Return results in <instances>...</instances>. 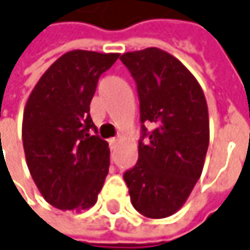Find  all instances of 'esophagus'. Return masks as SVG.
I'll list each match as a JSON object with an SVG mask.
<instances>
[{"instance_id":"1","label":"esophagus","mask_w":250,"mask_h":250,"mask_svg":"<svg viewBox=\"0 0 250 250\" xmlns=\"http://www.w3.org/2000/svg\"><path fill=\"white\" fill-rule=\"evenodd\" d=\"M118 141H119L118 138H111V139H109V145H111L112 149H115V147H116V145H118Z\"/></svg>"}]
</instances>
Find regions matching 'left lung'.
<instances>
[{
	"label": "left lung",
	"mask_w": 250,
	"mask_h": 250,
	"mask_svg": "<svg viewBox=\"0 0 250 250\" xmlns=\"http://www.w3.org/2000/svg\"><path fill=\"white\" fill-rule=\"evenodd\" d=\"M120 60L137 84L141 118L138 161L123 178L139 213L167 218L185 204L203 172L209 145L205 96L189 69L161 49L128 52Z\"/></svg>",
	"instance_id": "1"
}]
</instances>
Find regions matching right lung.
Here are the masks:
<instances>
[{"mask_svg":"<svg viewBox=\"0 0 250 250\" xmlns=\"http://www.w3.org/2000/svg\"><path fill=\"white\" fill-rule=\"evenodd\" d=\"M118 57L87 50L62 54L25 104L21 135L27 166L43 198L61 210L93 207L109 171V146L97 134L90 103L100 76Z\"/></svg>","mask_w":250,"mask_h":250,"instance_id":"right-lung-1","label":"right lung"}]
</instances>
